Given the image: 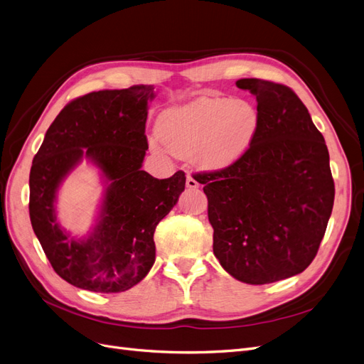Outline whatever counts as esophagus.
<instances>
[{
	"label": "esophagus",
	"mask_w": 364,
	"mask_h": 364,
	"mask_svg": "<svg viewBox=\"0 0 364 364\" xmlns=\"http://www.w3.org/2000/svg\"><path fill=\"white\" fill-rule=\"evenodd\" d=\"M186 186H187V189H198V187H199V183L192 177V175H187Z\"/></svg>",
	"instance_id": "esophagus-1"
}]
</instances>
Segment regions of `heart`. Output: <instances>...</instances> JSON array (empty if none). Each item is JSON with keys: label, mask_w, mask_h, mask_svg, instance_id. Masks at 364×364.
Segmentation results:
<instances>
[{"label": "heart", "mask_w": 364, "mask_h": 364, "mask_svg": "<svg viewBox=\"0 0 364 364\" xmlns=\"http://www.w3.org/2000/svg\"><path fill=\"white\" fill-rule=\"evenodd\" d=\"M258 111L245 100L203 96L160 115L157 134L173 154L191 156L205 169L230 168L243 157L258 132ZM161 151V145L154 144Z\"/></svg>", "instance_id": "b5f03b06"}]
</instances>
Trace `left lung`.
<instances>
[{"instance_id":"1","label":"left lung","mask_w":364,"mask_h":364,"mask_svg":"<svg viewBox=\"0 0 364 364\" xmlns=\"http://www.w3.org/2000/svg\"><path fill=\"white\" fill-rule=\"evenodd\" d=\"M235 84L257 97L258 132L237 164L195 180L204 184L220 265L245 284H273L316 257L334 203L330 156L289 87L257 77Z\"/></svg>"}]
</instances>
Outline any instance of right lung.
<instances>
[{
	"instance_id": "obj_1",
	"label": "right lung",
	"mask_w": 364,
	"mask_h": 364,
	"mask_svg": "<svg viewBox=\"0 0 364 364\" xmlns=\"http://www.w3.org/2000/svg\"><path fill=\"white\" fill-rule=\"evenodd\" d=\"M153 85L103 90L67 103L49 126L30 172V219L55 273L92 292H123L156 261L154 231L177 204L186 175L157 180L141 169L148 150L145 123ZM82 156L107 181L97 226L76 240L59 226L56 192Z\"/></svg>"
}]
</instances>
